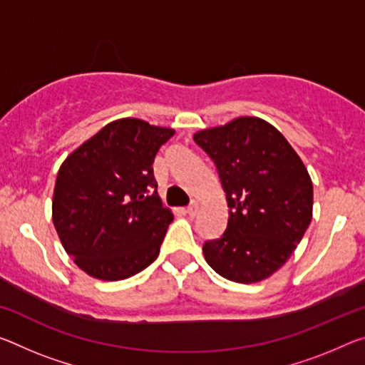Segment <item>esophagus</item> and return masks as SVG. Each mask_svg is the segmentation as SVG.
I'll use <instances>...</instances> for the list:
<instances>
[{"mask_svg":"<svg viewBox=\"0 0 365 365\" xmlns=\"http://www.w3.org/2000/svg\"><path fill=\"white\" fill-rule=\"evenodd\" d=\"M185 211H187V214H188V216H196V212H198V203H196V201H193V203H190L188 206H187V210H185Z\"/></svg>","mask_w":365,"mask_h":365,"instance_id":"esophagus-1","label":"esophagus"}]
</instances>
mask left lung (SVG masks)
<instances>
[{"mask_svg":"<svg viewBox=\"0 0 365 365\" xmlns=\"http://www.w3.org/2000/svg\"><path fill=\"white\" fill-rule=\"evenodd\" d=\"M193 140L216 164L229 206L221 239L203 245L207 264L240 284L266 279L287 262L312 221L314 185L302 159L257 117L201 130Z\"/></svg>","mask_w":365,"mask_h":365,"instance_id":"8db88e82","label":"left lung"}]
</instances>
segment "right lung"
<instances>
[{"instance_id": "obj_1", "label": "right lung", "mask_w": 365, "mask_h": 365, "mask_svg": "<svg viewBox=\"0 0 365 365\" xmlns=\"http://www.w3.org/2000/svg\"><path fill=\"white\" fill-rule=\"evenodd\" d=\"M173 133L115 120L61 164L51 217L63 248L89 276L126 279L159 257L173 214L162 206L153 162Z\"/></svg>"}]
</instances>
